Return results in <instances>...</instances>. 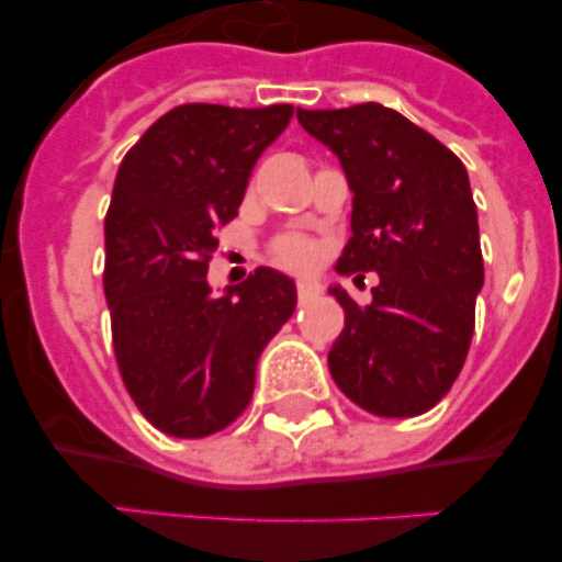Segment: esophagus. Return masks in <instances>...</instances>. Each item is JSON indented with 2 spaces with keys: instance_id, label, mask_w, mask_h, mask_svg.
I'll list each match as a JSON object with an SVG mask.
<instances>
[{
  "instance_id": "1",
  "label": "esophagus",
  "mask_w": 562,
  "mask_h": 562,
  "mask_svg": "<svg viewBox=\"0 0 562 562\" xmlns=\"http://www.w3.org/2000/svg\"><path fill=\"white\" fill-rule=\"evenodd\" d=\"M317 295H321V284H317V281H312V278L297 281V301H301V304H310L312 297Z\"/></svg>"
}]
</instances>
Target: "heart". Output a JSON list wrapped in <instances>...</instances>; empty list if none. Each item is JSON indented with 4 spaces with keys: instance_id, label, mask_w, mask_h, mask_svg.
<instances>
[{
    "instance_id": "obj_1",
    "label": "heart",
    "mask_w": 562,
    "mask_h": 562,
    "mask_svg": "<svg viewBox=\"0 0 562 562\" xmlns=\"http://www.w3.org/2000/svg\"><path fill=\"white\" fill-rule=\"evenodd\" d=\"M270 258L278 267H284V270L304 272L315 265L317 247L315 241H310L306 236H295V233H292V236H281L272 241Z\"/></svg>"
}]
</instances>
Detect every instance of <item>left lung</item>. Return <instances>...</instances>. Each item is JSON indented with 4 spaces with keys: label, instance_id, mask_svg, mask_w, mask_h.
Segmentation results:
<instances>
[{
    "label": "left lung",
    "instance_id": "obj_1",
    "mask_svg": "<svg viewBox=\"0 0 562 562\" xmlns=\"http://www.w3.org/2000/svg\"><path fill=\"white\" fill-rule=\"evenodd\" d=\"M351 188V238L337 272L380 284L366 310L331 286L346 326L329 351L337 389L374 416H419L459 376L484 286L479 213L464 162L382 103L297 109Z\"/></svg>",
    "mask_w": 562,
    "mask_h": 562
}]
</instances>
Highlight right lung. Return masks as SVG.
Masks as SVG:
<instances>
[{"instance_id": "add662e5", "label": "right lung", "mask_w": 562, "mask_h": 562, "mask_svg": "<svg viewBox=\"0 0 562 562\" xmlns=\"http://www.w3.org/2000/svg\"><path fill=\"white\" fill-rule=\"evenodd\" d=\"M292 112L182 103L117 168L103 222L114 360L134 405L168 436L202 439L245 414L258 357L295 312V284L270 267L222 297L207 286L216 233Z\"/></svg>"}]
</instances>
